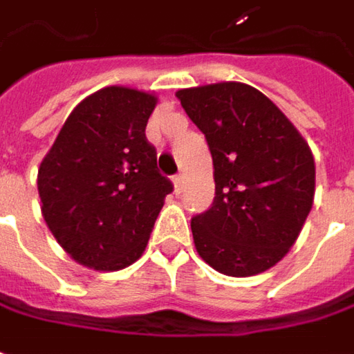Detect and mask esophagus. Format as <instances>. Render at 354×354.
<instances>
[{"label":"esophagus","mask_w":354,"mask_h":354,"mask_svg":"<svg viewBox=\"0 0 354 354\" xmlns=\"http://www.w3.org/2000/svg\"><path fill=\"white\" fill-rule=\"evenodd\" d=\"M182 190H184V176H182V174H176V176H174V192L180 194Z\"/></svg>","instance_id":"34e87169"}]
</instances>
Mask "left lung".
<instances>
[{
  "label": "left lung",
  "instance_id": "obj_1",
  "mask_svg": "<svg viewBox=\"0 0 354 354\" xmlns=\"http://www.w3.org/2000/svg\"><path fill=\"white\" fill-rule=\"evenodd\" d=\"M176 97L204 132L214 162V202L192 218L198 254L232 277L273 268L313 206L315 162L307 142L254 86L216 83Z\"/></svg>",
  "mask_w": 354,
  "mask_h": 354
}]
</instances>
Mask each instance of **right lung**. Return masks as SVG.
Instances as JSON below:
<instances>
[{
    "label": "right lung",
    "mask_w": 354,
    "mask_h": 354,
    "mask_svg": "<svg viewBox=\"0 0 354 354\" xmlns=\"http://www.w3.org/2000/svg\"><path fill=\"white\" fill-rule=\"evenodd\" d=\"M154 106L156 97L142 91L100 88L73 109L39 166L43 218L81 266L134 263L174 190L145 132Z\"/></svg>",
    "instance_id": "right-lung-1"
}]
</instances>
